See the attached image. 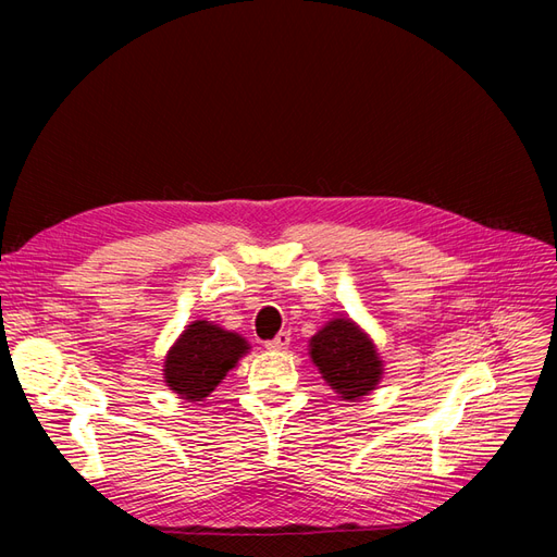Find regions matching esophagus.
Returning <instances> with one entry per match:
<instances>
[{
    "label": "esophagus",
    "instance_id": "obj_1",
    "mask_svg": "<svg viewBox=\"0 0 557 557\" xmlns=\"http://www.w3.org/2000/svg\"><path fill=\"white\" fill-rule=\"evenodd\" d=\"M290 343V334L288 332H280L273 341L267 343V349L269 352H282V349H286Z\"/></svg>",
    "mask_w": 557,
    "mask_h": 557
}]
</instances>
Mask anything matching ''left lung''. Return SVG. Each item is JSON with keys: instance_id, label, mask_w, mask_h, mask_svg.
Returning a JSON list of instances; mask_svg holds the SVG:
<instances>
[{"instance_id": "left-lung-1", "label": "left lung", "mask_w": 557, "mask_h": 557, "mask_svg": "<svg viewBox=\"0 0 557 557\" xmlns=\"http://www.w3.org/2000/svg\"><path fill=\"white\" fill-rule=\"evenodd\" d=\"M311 359L325 382L347 401H355L382 379V361L372 341L352 323L336 318L311 338Z\"/></svg>"}]
</instances>
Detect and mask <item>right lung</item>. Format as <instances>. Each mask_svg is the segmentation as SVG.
I'll return each mask as SVG.
<instances>
[{
    "label": "right lung",
    "mask_w": 557,
    "mask_h": 557,
    "mask_svg": "<svg viewBox=\"0 0 557 557\" xmlns=\"http://www.w3.org/2000/svg\"><path fill=\"white\" fill-rule=\"evenodd\" d=\"M248 352V343L208 320H196L169 349L164 382L183 399L200 401L208 397L227 370Z\"/></svg>",
    "instance_id": "obj_1"
}]
</instances>
